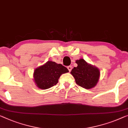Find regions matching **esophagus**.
<instances>
[{
  "label": "esophagus",
  "instance_id": "34e87169",
  "mask_svg": "<svg viewBox=\"0 0 128 128\" xmlns=\"http://www.w3.org/2000/svg\"><path fill=\"white\" fill-rule=\"evenodd\" d=\"M67 68H68V70H69V71H70V70H72V66H68V67H67Z\"/></svg>",
  "mask_w": 128,
  "mask_h": 128
}]
</instances>
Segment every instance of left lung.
<instances>
[{
	"label": "left lung",
	"instance_id": "obj_1",
	"mask_svg": "<svg viewBox=\"0 0 128 128\" xmlns=\"http://www.w3.org/2000/svg\"><path fill=\"white\" fill-rule=\"evenodd\" d=\"M77 67H74L70 74L78 85L83 88H92L96 85L100 79V72L98 68L91 66L83 58L76 61Z\"/></svg>",
	"mask_w": 128,
	"mask_h": 128
}]
</instances>
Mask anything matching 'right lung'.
Wrapping results in <instances>:
<instances>
[{"label":"right lung","mask_w":128,"mask_h":128,"mask_svg":"<svg viewBox=\"0 0 128 128\" xmlns=\"http://www.w3.org/2000/svg\"><path fill=\"white\" fill-rule=\"evenodd\" d=\"M68 72L67 68L62 65L48 61L34 70V82L39 88H49L58 83L59 78L62 74Z\"/></svg>","instance_id":"right-lung-1"}]
</instances>
